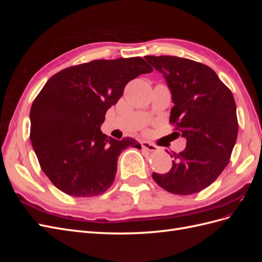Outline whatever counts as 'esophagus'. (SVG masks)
Returning <instances> with one entry per match:
<instances>
[{"instance_id":"1","label":"esophagus","mask_w":262,"mask_h":262,"mask_svg":"<svg viewBox=\"0 0 262 262\" xmlns=\"http://www.w3.org/2000/svg\"><path fill=\"white\" fill-rule=\"evenodd\" d=\"M141 145H142V148L147 149L148 152H157V150H158V147L155 144L149 143V142H147V141L141 142Z\"/></svg>"}]
</instances>
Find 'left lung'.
Segmentation results:
<instances>
[{"instance_id":"left-lung-1","label":"left lung","mask_w":262,"mask_h":262,"mask_svg":"<svg viewBox=\"0 0 262 262\" xmlns=\"http://www.w3.org/2000/svg\"><path fill=\"white\" fill-rule=\"evenodd\" d=\"M171 92L169 122L186 148L173 153L165 175L153 172L156 184L173 194H192L209 187L231 158L238 133L236 104L231 90L205 64L172 55H146Z\"/></svg>"}]
</instances>
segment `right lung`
I'll use <instances>...</instances> for the list:
<instances>
[{
    "mask_svg": "<svg viewBox=\"0 0 262 262\" xmlns=\"http://www.w3.org/2000/svg\"><path fill=\"white\" fill-rule=\"evenodd\" d=\"M152 71L140 57L94 60L62 70L45 84L30 109V142L42 171L62 192L90 198L112 187L118 156L141 144L107 138L100 125L125 85Z\"/></svg>",
    "mask_w": 262,
    "mask_h": 262,
    "instance_id": "right-lung-1",
    "label": "right lung"
}]
</instances>
